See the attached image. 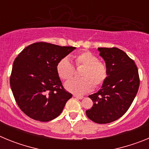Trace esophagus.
Segmentation results:
<instances>
[{"label": "esophagus", "instance_id": "1", "mask_svg": "<svg viewBox=\"0 0 149 149\" xmlns=\"http://www.w3.org/2000/svg\"><path fill=\"white\" fill-rule=\"evenodd\" d=\"M74 97L76 98H77V99H83L84 98V96L82 95H74Z\"/></svg>", "mask_w": 149, "mask_h": 149}]
</instances>
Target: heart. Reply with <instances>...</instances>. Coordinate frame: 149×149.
<instances>
[{"mask_svg": "<svg viewBox=\"0 0 149 149\" xmlns=\"http://www.w3.org/2000/svg\"><path fill=\"white\" fill-rule=\"evenodd\" d=\"M77 66H83L80 72V79H72L65 84L68 92L75 95H84L98 87L107 78V68L104 63L98 61L95 55L89 51H84L74 57ZM56 72L63 80H68L74 74V66L69 59L65 57L56 65Z\"/></svg>", "mask_w": 149, "mask_h": 149, "instance_id": "heart-1", "label": "heart"}]
</instances>
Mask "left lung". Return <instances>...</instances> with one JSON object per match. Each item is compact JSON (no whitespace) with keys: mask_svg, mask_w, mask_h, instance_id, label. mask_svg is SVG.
<instances>
[{"mask_svg":"<svg viewBox=\"0 0 149 149\" xmlns=\"http://www.w3.org/2000/svg\"><path fill=\"white\" fill-rule=\"evenodd\" d=\"M107 68V78L97 93L89 95L93 106L86 110L93 122L107 124L125 113L139 86L138 69L134 60L117 48H98Z\"/></svg>","mask_w":149,"mask_h":149,"instance_id":"8db88e82","label":"left lung"}]
</instances>
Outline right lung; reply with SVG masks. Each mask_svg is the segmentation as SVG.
<instances>
[{
  "mask_svg": "<svg viewBox=\"0 0 149 149\" xmlns=\"http://www.w3.org/2000/svg\"><path fill=\"white\" fill-rule=\"evenodd\" d=\"M75 47L46 42L30 45L13 63L10 86L17 104L29 117L48 122L60 115L72 95L62 85L58 62Z\"/></svg>",
  "mask_w": 149,
  "mask_h": 149,
  "instance_id": "obj_1",
  "label": "right lung"
}]
</instances>
